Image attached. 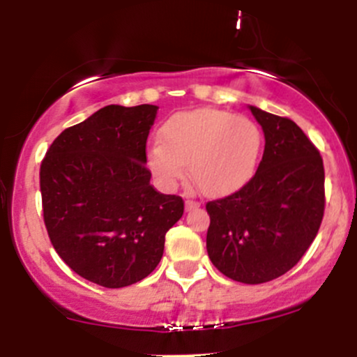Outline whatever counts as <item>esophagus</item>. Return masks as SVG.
Returning a JSON list of instances; mask_svg holds the SVG:
<instances>
[{
  "label": "esophagus",
  "instance_id": "1",
  "mask_svg": "<svg viewBox=\"0 0 357 357\" xmlns=\"http://www.w3.org/2000/svg\"><path fill=\"white\" fill-rule=\"evenodd\" d=\"M185 206H186L188 211L195 210V208H198V206H199V202H197V199H186Z\"/></svg>",
  "mask_w": 357,
  "mask_h": 357
}]
</instances>
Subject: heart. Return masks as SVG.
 <instances>
[{"instance_id": "1", "label": "heart", "mask_w": 357, "mask_h": 357, "mask_svg": "<svg viewBox=\"0 0 357 357\" xmlns=\"http://www.w3.org/2000/svg\"><path fill=\"white\" fill-rule=\"evenodd\" d=\"M262 132L248 116L202 108L176 113L159 128V142L147 152V166L164 190L191 176L203 193L223 197L256 174Z\"/></svg>"}]
</instances>
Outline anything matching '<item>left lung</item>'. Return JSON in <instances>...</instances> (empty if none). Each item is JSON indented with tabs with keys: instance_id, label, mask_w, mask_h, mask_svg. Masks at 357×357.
<instances>
[{
	"instance_id": "left-lung-1",
	"label": "left lung",
	"mask_w": 357,
	"mask_h": 357,
	"mask_svg": "<svg viewBox=\"0 0 357 357\" xmlns=\"http://www.w3.org/2000/svg\"><path fill=\"white\" fill-rule=\"evenodd\" d=\"M250 112L264 132V154L248 185L206 203V250L227 278L259 284L289 271L317 237L325 172L319 149L295 121Z\"/></svg>"
}]
</instances>
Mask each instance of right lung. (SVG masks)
I'll return each mask as SVG.
<instances>
[{"instance_id": "right-lung-1", "label": "right lung", "mask_w": 357, "mask_h": 357, "mask_svg": "<svg viewBox=\"0 0 357 357\" xmlns=\"http://www.w3.org/2000/svg\"><path fill=\"white\" fill-rule=\"evenodd\" d=\"M155 113V105H108L66 128L40 164L50 242L74 273L100 287L147 278L185 211L181 197L151 185L146 144Z\"/></svg>"}]
</instances>
